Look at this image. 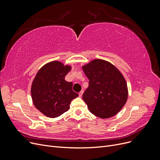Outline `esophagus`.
Segmentation results:
<instances>
[{"instance_id": "1", "label": "esophagus", "mask_w": 160, "mask_h": 160, "mask_svg": "<svg viewBox=\"0 0 160 160\" xmlns=\"http://www.w3.org/2000/svg\"><path fill=\"white\" fill-rule=\"evenodd\" d=\"M83 90H82L81 91H80V92H79V97H80V98H81V97H82V95H83Z\"/></svg>"}]
</instances>
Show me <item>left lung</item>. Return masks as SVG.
<instances>
[{
    "label": "left lung",
    "mask_w": 160,
    "mask_h": 160,
    "mask_svg": "<svg viewBox=\"0 0 160 160\" xmlns=\"http://www.w3.org/2000/svg\"><path fill=\"white\" fill-rule=\"evenodd\" d=\"M89 79V87L83 99L90 112L102 119L117 114L128 97L126 81L119 69L111 62L94 59L82 66Z\"/></svg>",
    "instance_id": "left-lung-1"
}]
</instances>
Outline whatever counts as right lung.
Here are the masks:
<instances>
[{"label":"right lung","mask_w":160,"mask_h":160,"mask_svg":"<svg viewBox=\"0 0 160 160\" xmlns=\"http://www.w3.org/2000/svg\"><path fill=\"white\" fill-rule=\"evenodd\" d=\"M71 67L54 61L38 70L31 85L35 107L48 118H57L69 109L71 101L79 95L72 91V83L65 81Z\"/></svg>","instance_id":"right-lung-1"}]
</instances>
